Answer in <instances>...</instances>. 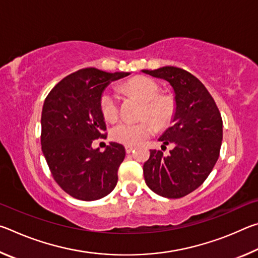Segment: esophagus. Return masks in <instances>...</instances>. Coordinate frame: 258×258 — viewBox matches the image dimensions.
<instances>
[{
	"instance_id": "obj_1",
	"label": "esophagus",
	"mask_w": 258,
	"mask_h": 258,
	"mask_svg": "<svg viewBox=\"0 0 258 258\" xmlns=\"http://www.w3.org/2000/svg\"><path fill=\"white\" fill-rule=\"evenodd\" d=\"M133 149H134V147H133V146H125V151H126V154H131V152L133 151Z\"/></svg>"
}]
</instances>
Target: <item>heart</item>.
<instances>
[{
	"label": "heart",
	"instance_id": "obj_1",
	"mask_svg": "<svg viewBox=\"0 0 258 258\" xmlns=\"http://www.w3.org/2000/svg\"><path fill=\"white\" fill-rule=\"evenodd\" d=\"M124 90L145 101L141 121H121L113 126L110 138L126 146L139 145L157 132V124L166 126L175 115V100L167 94H159L160 86L149 77H135L124 85ZM100 110L107 121H115L119 117V97L115 91L104 90L100 95ZM147 116L153 118L147 119Z\"/></svg>",
	"mask_w": 258,
	"mask_h": 258
}]
</instances>
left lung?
Instances as JSON below:
<instances>
[{"label":"left lung","mask_w":258,"mask_h":258,"mask_svg":"<svg viewBox=\"0 0 258 258\" xmlns=\"http://www.w3.org/2000/svg\"><path fill=\"white\" fill-rule=\"evenodd\" d=\"M143 73L167 81L176 102L174 125L159 139L174 149L167 157L150 150L145 180L161 197L182 198L202 185L216 164L223 139L221 112L203 83L184 69L166 66Z\"/></svg>","instance_id":"obj_1"}]
</instances>
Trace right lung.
<instances>
[{"label": "right lung", "instance_id": "right-lung-1", "mask_svg": "<svg viewBox=\"0 0 258 258\" xmlns=\"http://www.w3.org/2000/svg\"><path fill=\"white\" fill-rule=\"evenodd\" d=\"M130 75L84 68L61 80L43 104L41 145L52 176L69 196L84 202L101 199L115 189L125 148L111 142L92 149L106 138L100 95L109 83Z\"/></svg>", "mask_w": 258, "mask_h": 258}]
</instances>
